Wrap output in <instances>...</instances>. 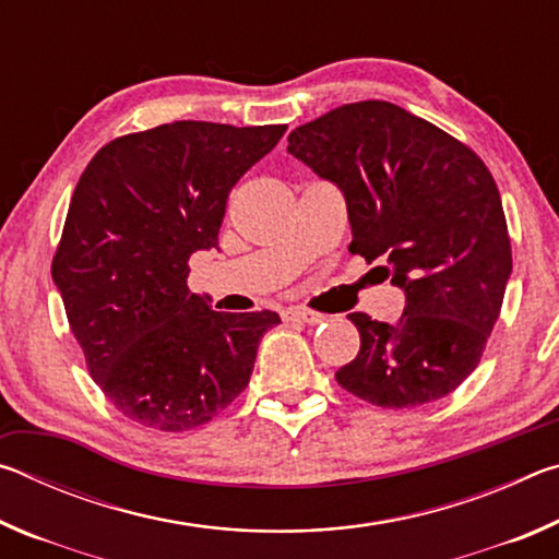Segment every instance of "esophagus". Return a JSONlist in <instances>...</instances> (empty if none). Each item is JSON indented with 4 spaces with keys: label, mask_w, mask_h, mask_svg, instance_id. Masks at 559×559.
Returning <instances> with one entry per match:
<instances>
[{
    "label": "esophagus",
    "mask_w": 559,
    "mask_h": 559,
    "mask_svg": "<svg viewBox=\"0 0 559 559\" xmlns=\"http://www.w3.org/2000/svg\"><path fill=\"white\" fill-rule=\"evenodd\" d=\"M283 320H298V323L318 325V323H323L325 316L316 313V310H306V308H288L286 313H283Z\"/></svg>",
    "instance_id": "obj_1"
}]
</instances>
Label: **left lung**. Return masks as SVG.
Returning <instances> with one entry per match:
<instances>
[{
    "mask_svg": "<svg viewBox=\"0 0 559 559\" xmlns=\"http://www.w3.org/2000/svg\"><path fill=\"white\" fill-rule=\"evenodd\" d=\"M288 153L337 185L349 253L406 296L400 323L349 313L359 353L335 372L359 400L406 409L451 394L476 370L513 271L493 175L476 153L394 103L359 100L288 135Z\"/></svg>",
    "mask_w": 559,
    "mask_h": 559,
    "instance_id": "left-lung-1",
    "label": "left lung"
}]
</instances>
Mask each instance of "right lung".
<instances>
[{
  "mask_svg": "<svg viewBox=\"0 0 559 559\" xmlns=\"http://www.w3.org/2000/svg\"><path fill=\"white\" fill-rule=\"evenodd\" d=\"M286 126L177 120L103 145L75 185L51 276L88 372L157 431L212 421L239 396L273 310L216 313L189 293V257L216 249L231 187Z\"/></svg>",
  "mask_w": 559,
  "mask_h": 559,
  "instance_id": "obj_1",
  "label": "right lung"
}]
</instances>
